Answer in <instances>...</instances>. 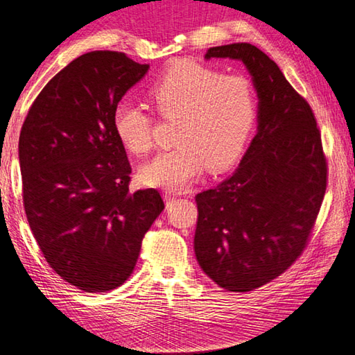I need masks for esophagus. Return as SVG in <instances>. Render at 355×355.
<instances>
[{
    "label": "esophagus",
    "instance_id": "obj_1",
    "mask_svg": "<svg viewBox=\"0 0 355 355\" xmlns=\"http://www.w3.org/2000/svg\"><path fill=\"white\" fill-rule=\"evenodd\" d=\"M164 200H165L166 206H168V205H171V202H173L174 200H176V196H174V195H170V193H166V195L164 196Z\"/></svg>",
    "mask_w": 355,
    "mask_h": 355
}]
</instances>
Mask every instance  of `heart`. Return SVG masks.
<instances>
[{"label": "heart", "instance_id": "1", "mask_svg": "<svg viewBox=\"0 0 355 355\" xmlns=\"http://www.w3.org/2000/svg\"><path fill=\"white\" fill-rule=\"evenodd\" d=\"M164 118H179L176 148L162 150L139 168L148 187L181 191L205 170H223L242 155L258 114L257 92L243 75H223L198 62H176L162 72L148 91ZM113 129L133 154L153 146L154 119L132 98L113 110Z\"/></svg>", "mask_w": 355, "mask_h": 355}]
</instances>
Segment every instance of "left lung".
<instances>
[{
  "mask_svg": "<svg viewBox=\"0 0 355 355\" xmlns=\"http://www.w3.org/2000/svg\"><path fill=\"white\" fill-rule=\"evenodd\" d=\"M242 61L258 96L257 135L236 171L196 195L195 257L226 291L247 293L299 258L322 205L327 164L315 114L280 67L252 44L212 46L205 60Z\"/></svg>",
  "mask_w": 355,
  "mask_h": 355,
  "instance_id": "8db88e82",
  "label": "left lung"
}]
</instances>
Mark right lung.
<instances>
[{
    "label": "right lung",
    "mask_w": 355,
    "mask_h": 355,
    "mask_svg": "<svg viewBox=\"0 0 355 355\" xmlns=\"http://www.w3.org/2000/svg\"><path fill=\"white\" fill-rule=\"evenodd\" d=\"M149 71L119 51L78 56L40 91L19 139L23 205L46 263L85 293H105L135 269L164 211L154 189L130 193L132 168L113 110Z\"/></svg>",
    "instance_id": "right-lung-1"
}]
</instances>
